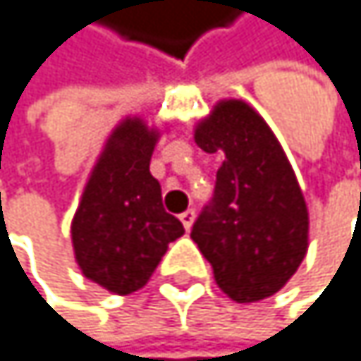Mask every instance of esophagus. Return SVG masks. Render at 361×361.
Wrapping results in <instances>:
<instances>
[{
	"label": "esophagus",
	"mask_w": 361,
	"mask_h": 361,
	"mask_svg": "<svg viewBox=\"0 0 361 361\" xmlns=\"http://www.w3.org/2000/svg\"><path fill=\"white\" fill-rule=\"evenodd\" d=\"M195 209H186L182 216H179V220H182V224H184V228L186 231H190V226H192V222H195Z\"/></svg>",
	"instance_id": "1"
}]
</instances>
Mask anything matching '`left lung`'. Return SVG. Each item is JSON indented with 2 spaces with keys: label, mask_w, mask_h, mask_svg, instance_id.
<instances>
[{
  "label": "left lung",
  "mask_w": 361,
  "mask_h": 361,
  "mask_svg": "<svg viewBox=\"0 0 361 361\" xmlns=\"http://www.w3.org/2000/svg\"><path fill=\"white\" fill-rule=\"evenodd\" d=\"M195 141L207 154L222 152L224 162L190 238L231 300H265L287 285L308 248V209L295 173L269 126L242 100L220 102Z\"/></svg>",
  "instance_id": "left-lung-1"
}]
</instances>
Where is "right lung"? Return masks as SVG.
<instances>
[{
  "mask_svg": "<svg viewBox=\"0 0 361 361\" xmlns=\"http://www.w3.org/2000/svg\"><path fill=\"white\" fill-rule=\"evenodd\" d=\"M158 133L126 119L106 141L72 220L74 257L85 278L117 295L145 287L184 224L162 207L149 173Z\"/></svg>",
  "mask_w": 361,
  "mask_h": 361,
  "instance_id": "obj_1",
  "label": "right lung"
}]
</instances>
